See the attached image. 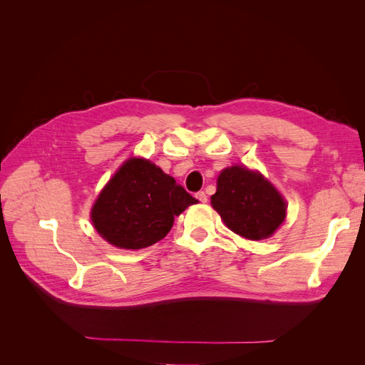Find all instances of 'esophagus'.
I'll use <instances>...</instances> for the list:
<instances>
[{"label":"esophagus","mask_w":365,"mask_h":365,"mask_svg":"<svg viewBox=\"0 0 365 365\" xmlns=\"http://www.w3.org/2000/svg\"><path fill=\"white\" fill-rule=\"evenodd\" d=\"M196 200L200 201V202H207L208 196H207V193H205V192H197V193H196Z\"/></svg>","instance_id":"1"}]
</instances>
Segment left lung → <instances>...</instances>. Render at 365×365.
I'll return each mask as SVG.
<instances>
[{
	"label": "left lung",
	"mask_w": 365,
	"mask_h": 365,
	"mask_svg": "<svg viewBox=\"0 0 365 365\" xmlns=\"http://www.w3.org/2000/svg\"><path fill=\"white\" fill-rule=\"evenodd\" d=\"M212 205L231 231L251 240L269 237L286 215L280 193L262 175L240 165L220 172Z\"/></svg>",
	"instance_id": "8db88e82"
}]
</instances>
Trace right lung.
I'll use <instances>...</instances> for the list:
<instances>
[{"label": "right lung", "instance_id": "1", "mask_svg": "<svg viewBox=\"0 0 365 365\" xmlns=\"http://www.w3.org/2000/svg\"><path fill=\"white\" fill-rule=\"evenodd\" d=\"M196 202L155 164L132 158L106 184L91 219L109 244L140 250L161 240L170 231L175 216Z\"/></svg>", "mask_w": 365, "mask_h": 365}]
</instances>
